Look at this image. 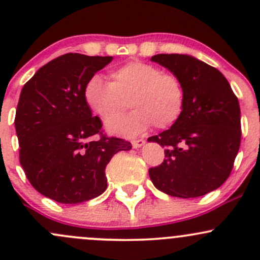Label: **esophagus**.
<instances>
[{"mask_svg": "<svg viewBox=\"0 0 260 260\" xmlns=\"http://www.w3.org/2000/svg\"><path fill=\"white\" fill-rule=\"evenodd\" d=\"M132 146L135 147V148H137V147H141V146H143L146 143V141L145 140H142V138H141V140H133L132 142Z\"/></svg>", "mask_w": 260, "mask_h": 260, "instance_id": "esophagus-1", "label": "esophagus"}]
</instances>
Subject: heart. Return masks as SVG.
I'll use <instances>...</instances> for the list:
<instances>
[{
	"instance_id": "1",
	"label": "heart",
	"mask_w": 260,
	"mask_h": 260,
	"mask_svg": "<svg viewBox=\"0 0 260 260\" xmlns=\"http://www.w3.org/2000/svg\"><path fill=\"white\" fill-rule=\"evenodd\" d=\"M84 99L102 122H111L108 129L112 133L135 136L153 124L159 129L175 124L185 107V88L174 73L132 60L112 70L109 83L93 75L85 84ZM127 101L134 111L117 120L126 109Z\"/></svg>"
}]
</instances>
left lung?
Instances as JSON below:
<instances>
[{"mask_svg":"<svg viewBox=\"0 0 260 260\" xmlns=\"http://www.w3.org/2000/svg\"><path fill=\"white\" fill-rule=\"evenodd\" d=\"M152 60L180 77L185 107L170 129L148 138L166 147L161 165L148 170L153 185L175 198L206 195L232 174L240 147V107L229 81L214 67L188 55Z\"/></svg>","mask_w":260,"mask_h":260,"instance_id":"1","label":"left lung"}]
</instances>
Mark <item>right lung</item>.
<instances>
[{"label":"right lung","instance_id":"obj_1","mask_svg":"<svg viewBox=\"0 0 260 260\" xmlns=\"http://www.w3.org/2000/svg\"><path fill=\"white\" fill-rule=\"evenodd\" d=\"M113 60L69 52L51 60L23 85L15 128L20 164L41 195L78 204L107 188L106 167L128 141L108 137L84 99L86 81Z\"/></svg>","mask_w":260,"mask_h":260}]
</instances>
